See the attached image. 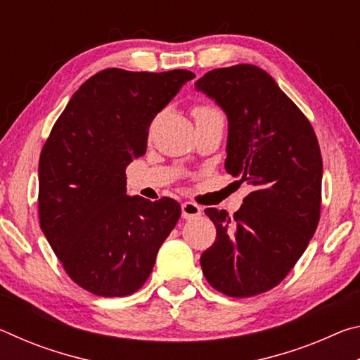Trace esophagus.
Returning a JSON list of instances; mask_svg holds the SVG:
<instances>
[{
  "instance_id": "obj_1",
  "label": "esophagus",
  "mask_w": 360,
  "mask_h": 360,
  "mask_svg": "<svg viewBox=\"0 0 360 360\" xmlns=\"http://www.w3.org/2000/svg\"><path fill=\"white\" fill-rule=\"evenodd\" d=\"M181 208H182V217H184V219H195V217L202 216V212H203V210L193 202L182 203Z\"/></svg>"
}]
</instances>
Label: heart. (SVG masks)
<instances>
[{"mask_svg": "<svg viewBox=\"0 0 360 360\" xmlns=\"http://www.w3.org/2000/svg\"><path fill=\"white\" fill-rule=\"evenodd\" d=\"M211 114H221L216 108H212L210 105H198L193 108V115L195 119L197 117H203V115H211Z\"/></svg>", "mask_w": 360, "mask_h": 360, "instance_id": "obj_1", "label": "heart"}]
</instances>
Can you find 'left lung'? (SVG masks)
<instances>
[{"label": "left lung", "mask_w": 360, "mask_h": 360, "mask_svg": "<svg viewBox=\"0 0 360 360\" xmlns=\"http://www.w3.org/2000/svg\"><path fill=\"white\" fill-rule=\"evenodd\" d=\"M195 87L229 117L225 169L254 187L233 216L205 210L216 241L200 257L203 275L224 295L264 294L289 275L318 229V138L307 115L259 66L212 70Z\"/></svg>", "instance_id": "8db88e82"}]
</instances>
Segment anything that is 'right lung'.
Segmentation results:
<instances>
[{
    "instance_id": "add662e5",
    "label": "right lung",
    "mask_w": 360,
    "mask_h": 360,
    "mask_svg": "<svg viewBox=\"0 0 360 360\" xmlns=\"http://www.w3.org/2000/svg\"><path fill=\"white\" fill-rule=\"evenodd\" d=\"M193 77L186 70L96 72L42 146L41 230L68 276L95 295L125 297L141 288L181 217L173 198L127 195L125 169L144 155L157 112Z\"/></svg>"
}]
</instances>
